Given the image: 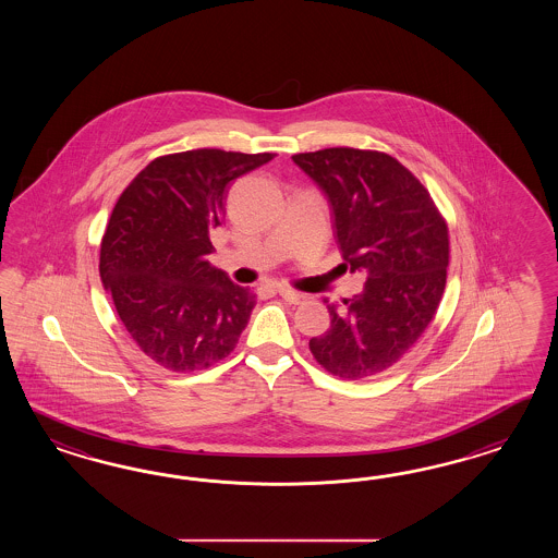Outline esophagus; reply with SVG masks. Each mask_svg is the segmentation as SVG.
I'll use <instances>...</instances> for the list:
<instances>
[{"label":"esophagus","mask_w":558,"mask_h":558,"mask_svg":"<svg viewBox=\"0 0 558 558\" xmlns=\"http://www.w3.org/2000/svg\"><path fill=\"white\" fill-rule=\"evenodd\" d=\"M278 294H280L288 304L304 303V294H301V292H294V290H288V288H278Z\"/></svg>","instance_id":"34e87169"}]
</instances>
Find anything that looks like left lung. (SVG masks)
<instances>
[{
    "mask_svg": "<svg viewBox=\"0 0 558 558\" xmlns=\"http://www.w3.org/2000/svg\"><path fill=\"white\" fill-rule=\"evenodd\" d=\"M319 186L339 250L364 290L327 304L331 327L308 341L323 368L360 380L397 364L438 311L448 268V227L422 182L395 157L333 147L292 155Z\"/></svg>",
    "mask_w": 558,
    "mask_h": 558,
    "instance_id": "left-lung-1",
    "label": "left lung"
}]
</instances>
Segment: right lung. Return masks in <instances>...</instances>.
Listing matches in <instances>:
<instances>
[{"instance_id": "1", "label": "right lung", "mask_w": 558, "mask_h": 558, "mask_svg": "<svg viewBox=\"0 0 558 558\" xmlns=\"http://www.w3.org/2000/svg\"><path fill=\"white\" fill-rule=\"evenodd\" d=\"M274 153L194 149L153 159L120 194L101 236V284L141 352L173 372L235 350L255 294L210 266V231L239 175Z\"/></svg>"}]
</instances>
